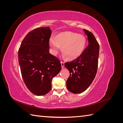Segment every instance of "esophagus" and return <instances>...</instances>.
I'll use <instances>...</instances> for the list:
<instances>
[{"label": "esophagus", "instance_id": "34e87169", "mask_svg": "<svg viewBox=\"0 0 123 123\" xmlns=\"http://www.w3.org/2000/svg\"><path fill=\"white\" fill-rule=\"evenodd\" d=\"M61 65H62V69L64 68V65H65V64H64V62H61Z\"/></svg>", "mask_w": 123, "mask_h": 123}]
</instances>
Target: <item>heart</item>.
I'll use <instances>...</instances> for the list:
<instances>
[{
    "instance_id": "heart-1",
    "label": "heart",
    "mask_w": 123,
    "mask_h": 123,
    "mask_svg": "<svg viewBox=\"0 0 123 123\" xmlns=\"http://www.w3.org/2000/svg\"><path fill=\"white\" fill-rule=\"evenodd\" d=\"M86 42V39L82 35L72 32H64L57 34L55 37H51L49 43L53 54H56L62 47V52L66 58L74 60L82 54Z\"/></svg>"
}]
</instances>
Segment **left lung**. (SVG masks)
Returning a JSON list of instances; mask_svg holds the SVG:
<instances>
[{
  "label": "left lung",
  "mask_w": 123,
  "mask_h": 123,
  "mask_svg": "<svg viewBox=\"0 0 123 123\" xmlns=\"http://www.w3.org/2000/svg\"><path fill=\"white\" fill-rule=\"evenodd\" d=\"M87 36L88 45L75 60L65 63L70 72L67 80L68 90L74 94L80 93L90 86L95 78L98 66L99 47L94 35L84 29Z\"/></svg>",
  "instance_id": "1"
}]
</instances>
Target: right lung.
Wrapping results in <instances>:
<instances>
[{
	"mask_svg": "<svg viewBox=\"0 0 123 123\" xmlns=\"http://www.w3.org/2000/svg\"><path fill=\"white\" fill-rule=\"evenodd\" d=\"M50 27L33 30L25 36L18 50L22 77L29 90L37 96L47 94L52 80L61 71L59 59L49 52Z\"/></svg>",
	"mask_w": 123,
	"mask_h": 123,
	"instance_id": "add662e5",
	"label": "right lung"
}]
</instances>
